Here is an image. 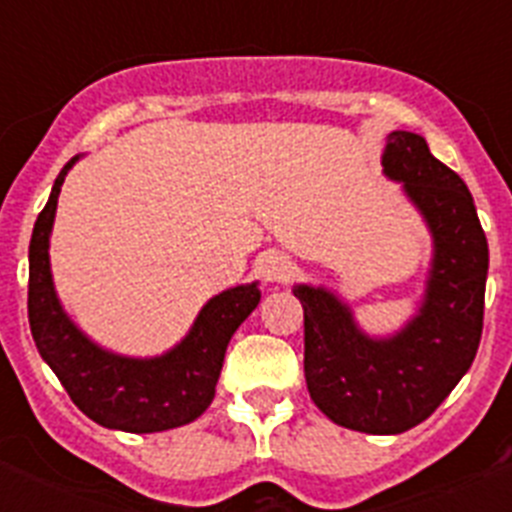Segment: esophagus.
<instances>
[{
	"mask_svg": "<svg viewBox=\"0 0 512 512\" xmlns=\"http://www.w3.org/2000/svg\"><path fill=\"white\" fill-rule=\"evenodd\" d=\"M292 261L284 253H269L261 261V277H264L266 284H287L289 277H292Z\"/></svg>",
	"mask_w": 512,
	"mask_h": 512,
	"instance_id": "obj_1",
	"label": "esophagus"
}]
</instances>
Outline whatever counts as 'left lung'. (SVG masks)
I'll list each match as a JSON object with an SVG mask.
<instances>
[{
	"label": "left lung",
	"mask_w": 512,
	"mask_h": 512,
	"mask_svg": "<svg viewBox=\"0 0 512 512\" xmlns=\"http://www.w3.org/2000/svg\"><path fill=\"white\" fill-rule=\"evenodd\" d=\"M384 176L402 184L431 233L433 256L413 318L392 336H369L328 287L297 284L305 310V379L333 423L395 436L423 423L477 356L490 251L472 192L443 166L423 135L395 130Z\"/></svg>",
	"instance_id": "obj_1"
}]
</instances>
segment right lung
Returning a JSON list of instances; mask_svg holds the SVG:
<instances>
[{"instance_id":"right-lung-1","label":"right lung","mask_w":512,"mask_h":512,"mask_svg":"<svg viewBox=\"0 0 512 512\" xmlns=\"http://www.w3.org/2000/svg\"><path fill=\"white\" fill-rule=\"evenodd\" d=\"M76 161L79 156L56 176L30 238L27 318L35 346L76 408L104 428L158 433L192 423L215 397L230 338L259 305V282L238 284L212 297L187 336L161 356H122L94 343L63 310L48 253L61 184Z\"/></svg>"}]
</instances>
